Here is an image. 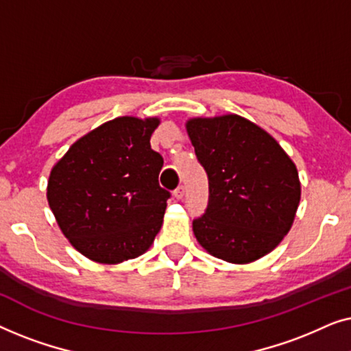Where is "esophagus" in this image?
<instances>
[{"label": "esophagus", "instance_id": "34e87169", "mask_svg": "<svg viewBox=\"0 0 351 351\" xmlns=\"http://www.w3.org/2000/svg\"><path fill=\"white\" fill-rule=\"evenodd\" d=\"M184 195H185V189H184V186H179V189H176L174 190V198H177V199H182V198H184Z\"/></svg>", "mask_w": 351, "mask_h": 351}]
</instances>
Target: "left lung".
Listing matches in <instances>:
<instances>
[{
    "label": "left lung",
    "mask_w": 351,
    "mask_h": 351,
    "mask_svg": "<svg viewBox=\"0 0 351 351\" xmlns=\"http://www.w3.org/2000/svg\"><path fill=\"white\" fill-rule=\"evenodd\" d=\"M185 128L209 179L208 208L193 220L201 247L238 265L267 256L299 208L294 161L265 129L239 114L190 118Z\"/></svg>",
    "instance_id": "8db88e82"
}]
</instances>
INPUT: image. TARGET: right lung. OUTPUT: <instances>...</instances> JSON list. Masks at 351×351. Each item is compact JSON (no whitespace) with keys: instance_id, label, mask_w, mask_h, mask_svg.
I'll use <instances>...</instances> for the list:
<instances>
[{"instance_id":"obj_1","label":"right lung","mask_w":351,"mask_h":351,"mask_svg":"<svg viewBox=\"0 0 351 351\" xmlns=\"http://www.w3.org/2000/svg\"><path fill=\"white\" fill-rule=\"evenodd\" d=\"M160 118L119 117L78 138L52 167L47 203L76 251L121 263L148 251L171 193L158 176L162 156L150 147Z\"/></svg>"}]
</instances>
